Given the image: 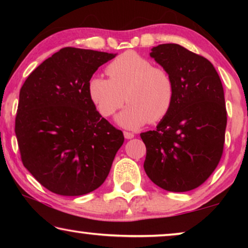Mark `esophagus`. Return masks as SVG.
Instances as JSON below:
<instances>
[{
	"label": "esophagus",
	"instance_id": "esophagus-1",
	"mask_svg": "<svg viewBox=\"0 0 248 248\" xmlns=\"http://www.w3.org/2000/svg\"><path fill=\"white\" fill-rule=\"evenodd\" d=\"M124 137L125 139H127V140H130V139H133L134 138V133H131V132H124Z\"/></svg>",
	"mask_w": 248,
	"mask_h": 248
}]
</instances>
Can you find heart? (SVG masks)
I'll list each match as a JSON object with an SVG mask.
<instances>
[{
    "instance_id": "1",
    "label": "heart",
    "mask_w": 248,
    "mask_h": 248,
    "mask_svg": "<svg viewBox=\"0 0 248 248\" xmlns=\"http://www.w3.org/2000/svg\"><path fill=\"white\" fill-rule=\"evenodd\" d=\"M106 73L109 79L96 76L88 83L90 99L103 116L114 115L124 100L128 104L116 122L126 128H138L148 121L155 123L169 113L175 83L164 67L152 65L147 57L128 50L108 64Z\"/></svg>"
}]
</instances>
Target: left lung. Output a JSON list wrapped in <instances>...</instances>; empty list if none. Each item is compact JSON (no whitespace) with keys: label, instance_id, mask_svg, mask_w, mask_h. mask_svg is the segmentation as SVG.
<instances>
[{"label":"left lung","instance_id":"obj_1","mask_svg":"<svg viewBox=\"0 0 248 248\" xmlns=\"http://www.w3.org/2000/svg\"><path fill=\"white\" fill-rule=\"evenodd\" d=\"M150 56L171 74L174 103L155 131L141 133L144 170L159 187L187 192L202 185L221 159L227 110L221 80L211 62L177 44Z\"/></svg>","mask_w":248,"mask_h":248}]
</instances>
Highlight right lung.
<instances>
[{
    "mask_svg": "<svg viewBox=\"0 0 248 248\" xmlns=\"http://www.w3.org/2000/svg\"><path fill=\"white\" fill-rule=\"evenodd\" d=\"M116 54L64 47L36 67L20 89L16 135L21 160L48 191L90 193L105 182L123 132L90 99L93 74Z\"/></svg>",
    "mask_w": 248,
    "mask_h": 248,
    "instance_id": "1",
    "label": "right lung"
}]
</instances>
